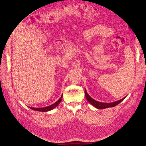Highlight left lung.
<instances>
[{
  "label": "left lung",
  "instance_id": "1",
  "mask_svg": "<svg viewBox=\"0 0 146 146\" xmlns=\"http://www.w3.org/2000/svg\"><path fill=\"white\" fill-rule=\"evenodd\" d=\"M85 95L86 97L87 100L92 105H93L94 107H95L96 108L98 109H106V108H111V107H114L117 105H118L119 103H121L125 98H126L124 97L122 99L112 102V103H103V102H100L98 101H96L95 100H94V99H92L87 93L86 90L85 89Z\"/></svg>",
  "mask_w": 146,
  "mask_h": 146
}]
</instances>
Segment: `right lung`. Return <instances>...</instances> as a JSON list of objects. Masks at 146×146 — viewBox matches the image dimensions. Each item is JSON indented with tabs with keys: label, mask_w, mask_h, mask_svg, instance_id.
<instances>
[{
	"label": "right lung",
	"mask_w": 146,
	"mask_h": 146,
	"mask_svg": "<svg viewBox=\"0 0 146 146\" xmlns=\"http://www.w3.org/2000/svg\"><path fill=\"white\" fill-rule=\"evenodd\" d=\"M62 96H63V95H62L61 97L56 102H55L52 105L47 106V107H44V108H30V109H31L32 110H35V111H43V112H47L48 111H50L52 109H54V108H55L57 106H58L59 104L60 103V102L62 101Z\"/></svg>",
	"instance_id": "obj_1"
}]
</instances>
